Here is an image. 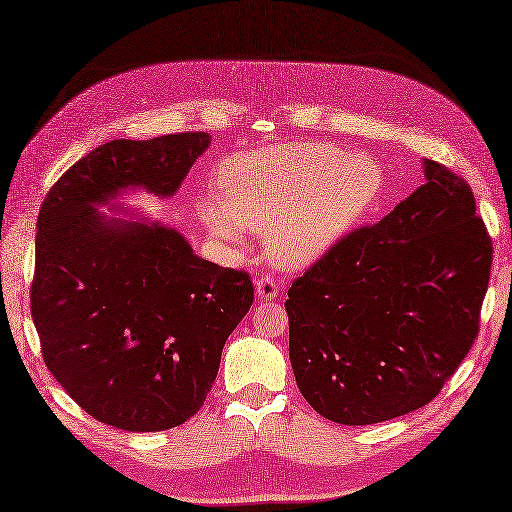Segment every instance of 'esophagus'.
Returning <instances> with one entry per match:
<instances>
[{
	"label": "esophagus",
	"instance_id": "34e87169",
	"mask_svg": "<svg viewBox=\"0 0 512 512\" xmlns=\"http://www.w3.org/2000/svg\"><path fill=\"white\" fill-rule=\"evenodd\" d=\"M255 290L259 299H273L279 295V284L273 275L264 273L255 279Z\"/></svg>",
	"mask_w": 512,
	"mask_h": 512
}]
</instances>
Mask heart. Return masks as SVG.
Here are the masks:
<instances>
[{"instance_id":"b5f03b06","label":"heart","mask_w":512,"mask_h":512,"mask_svg":"<svg viewBox=\"0 0 512 512\" xmlns=\"http://www.w3.org/2000/svg\"><path fill=\"white\" fill-rule=\"evenodd\" d=\"M383 187L374 158L325 143L279 145L224 160L220 195H206L200 217L224 242H244L250 228L264 231L270 257L301 268L341 242Z\"/></svg>"}]
</instances>
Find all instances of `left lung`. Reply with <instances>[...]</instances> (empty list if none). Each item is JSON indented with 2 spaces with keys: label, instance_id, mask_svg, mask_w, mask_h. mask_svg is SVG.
<instances>
[{
  "label": "left lung",
  "instance_id": "left-lung-1",
  "mask_svg": "<svg viewBox=\"0 0 512 512\" xmlns=\"http://www.w3.org/2000/svg\"><path fill=\"white\" fill-rule=\"evenodd\" d=\"M378 224L292 281L290 363L323 418L374 424L440 394L480 332L493 242L469 184L436 160Z\"/></svg>",
  "mask_w": 512,
  "mask_h": 512
}]
</instances>
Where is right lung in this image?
<instances>
[{"instance_id": "add662e5", "label": "right lung", "mask_w": 512, "mask_h": 512, "mask_svg": "<svg viewBox=\"0 0 512 512\" xmlns=\"http://www.w3.org/2000/svg\"><path fill=\"white\" fill-rule=\"evenodd\" d=\"M206 147L204 132L112 140L41 204L30 312L43 361L76 405L118 429L165 431L195 416L253 306L250 275L193 255L176 228L94 209L129 187L169 198Z\"/></svg>"}]
</instances>
